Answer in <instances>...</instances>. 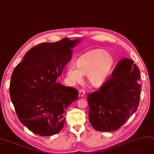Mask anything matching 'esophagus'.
Segmentation results:
<instances>
[{
    "mask_svg": "<svg viewBox=\"0 0 154 154\" xmlns=\"http://www.w3.org/2000/svg\"><path fill=\"white\" fill-rule=\"evenodd\" d=\"M85 94H86V92L84 90H80L79 92V97H83Z\"/></svg>",
    "mask_w": 154,
    "mask_h": 154,
    "instance_id": "34e87169",
    "label": "esophagus"
}]
</instances>
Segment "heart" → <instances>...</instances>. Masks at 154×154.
<instances>
[{
    "mask_svg": "<svg viewBox=\"0 0 154 154\" xmlns=\"http://www.w3.org/2000/svg\"><path fill=\"white\" fill-rule=\"evenodd\" d=\"M114 65L113 56L101 49L89 51L82 55L74 65L68 66L66 79L72 85L82 81V75H87L88 82L94 87L103 85L109 77Z\"/></svg>",
    "mask_w": 154,
    "mask_h": 154,
    "instance_id": "heart-1",
    "label": "heart"
}]
</instances>
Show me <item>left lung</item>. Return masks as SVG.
Masks as SVG:
<instances>
[{"mask_svg": "<svg viewBox=\"0 0 154 154\" xmlns=\"http://www.w3.org/2000/svg\"><path fill=\"white\" fill-rule=\"evenodd\" d=\"M111 77L101 88L87 96L89 119L98 131H114L137 110L141 84L140 72L133 60L119 61Z\"/></svg>", "mask_w": 154, "mask_h": 154, "instance_id": "1", "label": "left lung"}]
</instances>
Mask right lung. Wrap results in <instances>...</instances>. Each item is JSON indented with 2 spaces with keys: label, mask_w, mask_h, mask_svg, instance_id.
<instances>
[{
  "label": "right lung",
  "mask_w": 154,
  "mask_h": 154,
  "mask_svg": "<svg viewBox=\"0 0 154 154\" xmlns=\"http://www.w3.org/2000/svg\"><path fill=\"white\" fill-rule=\"evenodd\" d=\"M81 38H65L30 49L11 79V101L20 122L35 134L49 136L64 126L66 110L78 99V91L57 82Z\"/></svg>",
  "instance_id": "obj_1"
}]
</instances>
